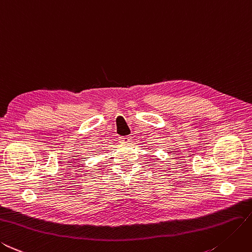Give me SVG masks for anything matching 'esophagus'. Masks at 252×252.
<instances>
[{
    "instance_id": "34e87169",
    "label": "esophagus",
    "mask_w": 252,
    "mask_h": 252,
    "mask_svg": "<svg viewBox=\"0 0 252 252\" xmlns=\"http://www.w3.org/2000/svg\"><path fill=\"white\" fill-rule=\"evenodd\" d=\"M131 138L129 137V135H125V137H120V141L122 142V143H128V142H130L131 140H130Z\"/></svg>"
}]
</instances>
